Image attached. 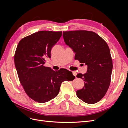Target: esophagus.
Wrapping results in <instances>:
<instances>
[{"mask_svg":"<svg viewBox=\"0 0 128 128\" xmlns=\"http://www.w3.org/2000/svg\"><path fill=\"white\" fill-rule=\"evenodd\" d=\"M72 73H73V74L74 76H75V77H76V75H77V72L76 71H73Z\"/></svg>","mask_w":128,"mask_h":128,"instance_id":"34e87169","label":"esophagus"}]
</instances>
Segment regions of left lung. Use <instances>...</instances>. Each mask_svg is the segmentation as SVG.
<instances>
[{
	"label": "left lung",
	"instance_id": "left-lung-1",
	"mask_svg": "<svg viewBox=\"0 0 128 128\" xmlns=\"http://www.w3.org/2000/svg\"><path fill=\"white\" fill-rule=\"evenodd\" d=\"M63 36L66 44L75 53V60L88 65L86 73L76 75L84 81V87L76 91L78 97L88 104L98 102L106 95L111 82L113 63L108 45L92 31H66Z\"/></svg>",
	"mask_w": 128,
	"mask_h": 128
}]
</instances>
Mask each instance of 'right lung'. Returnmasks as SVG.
<instances>
[{
  "instance_id": "obj_1",
  "label": "right lung",
  "mask_w": 128,
  "mask_h": 128,
  "mask_svg": "<svg viewBox=\"0 0 128 128\" xmlns=\"http://www.w3.org/2000/svg\"><path fill=\"white\" fill-rule=\"evenodd\" d=\"M62 34V31H39L23 38L17 46L14 62L20 83L27 95L38 103L55 98L62 83L75 78L68 70L55 71L44 65Z\"/></svg>"
}]
</instances>
